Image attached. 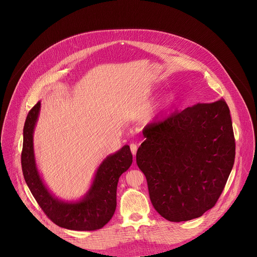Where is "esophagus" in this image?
Here are the masks:
<instances>
[{
	"label": "esophagus",
	"instance_id": "esophagus-1",
	"mask_svg": "<svg viewBox=\"0 0 257 257\" xmlns=\"http://www.w3.org/2000/svg\"><path fill=\"white\" fill-rule=\"evenodd\" d=\"M131 150H132V153L134 154V155H136V153H137V150H138V146L136 145V144H132L131 146Z\"/></svg>",
	"mask_w": 257,
	"mask_h": 257
}]
</instances>
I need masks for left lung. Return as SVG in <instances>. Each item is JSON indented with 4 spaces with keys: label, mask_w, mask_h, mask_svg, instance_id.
I'll return each mask as SVG.
<instances>
[{
    "label": "left lung",
    "mask_w": 257,
    "mask_h": 257,
    "mask_svg": "<svg viewBox=\"0 0 257 257\" xmlns=\"http://www.w3.org/2000/svg\"><path fill=\"white\" fill-rule=\"evenodd\" d=\"M137 163L150 201L170 221L201 217L220 198L235 157L229 109L224 100L197 104L148 123Z\"/></svg>",
    "instance_id": "1"
}]
</instances>
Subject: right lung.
<instances>
[{
    "label": "right lung",
    "instance_id": "1",
    "mask_svg": "<svg viewBox=\"0 0 257 257\" xmlns=\"http://www.w3.org/2000/svg\"><path fill=\"white\" fill-rule=\"evenodd\" d=\"M39 110L40 102L29 111L24 126L22 168L26 183L41 210L55 224L73 230L102 228L115 211L118 178L133 163L130 147L124 146L101 163L91 188L82 200L74 203L60 201L47 190L37 171L34 153V130Z\"/></svg>",
    "mask_w": 257,
    "mask_h": 257
}]
</instances>
